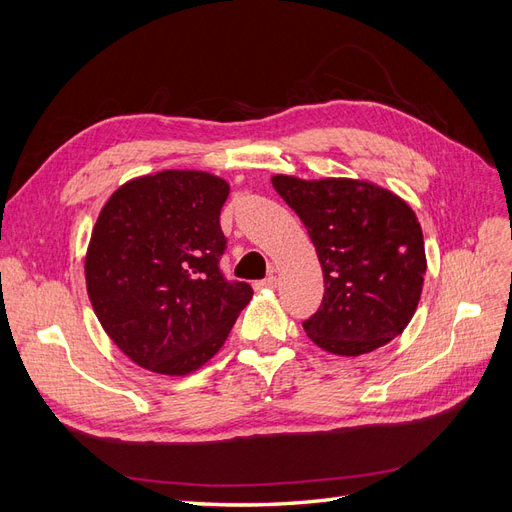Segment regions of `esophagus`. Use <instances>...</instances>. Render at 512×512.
Listing matches in <instances>:
<instances>
[{
  "instance_id": "obj_1",
  "label": "esophagus",
  "mask_w": 512,
  "mask_h": 512,
  "mask_svg": "<svg viewBox=\"0 0 512 512\" xmlns=\"http://www.w3.org/2000/svg\"><path fill=\"white\" fill-rule=\"evenodd\" d=\"M258 286H260V288H275V286H277V275L271 273V275L267 277V280H262Z\"/></svg>"
}]
</instances>
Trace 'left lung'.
Here are the masks:
<instances>
[{
	"mask_svg": "<svg viewBox=\"0 0 512 512\" xmlns=\"http://www.w3.org/2000/svg\"><path fill=\"white\" fill-rule=\"evenodd\" d=\"M299 215L324 275V297L303 322L322 350L359 356L412 320L427 271L421 224L406 200L356 179H271Z\"/></svg>",
	"mask_w": 512,
	"mask_h": 512,
	"instance_id": "8db88e82",
	"label": "left lung"
}]
</instances>
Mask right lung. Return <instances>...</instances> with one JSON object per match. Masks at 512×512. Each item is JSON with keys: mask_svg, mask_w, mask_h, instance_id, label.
<instances>
[{"mask_svg": "<svg viewBox=\"0 0 512 512\" xmlns=\"http://www.w3.org/2000/svg\"><path fill=\"white\" fill-rule=\"evenodd\" d=\"M228 183L162 170L106 200L85 258L94 312L117 348L145 369L185 376L218 352L252 299L220 269Z\"/></svg>", "mask_w": 512, "mask_h": 512, "instance_id": "1", "label": "right lung"}]
</instances>
